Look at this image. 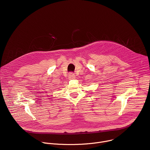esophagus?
<instances>
[{
	"label": "esophagus",
	"instance_id": "34e87169",
	"mask_svg": "<svg viewBox=\"0 0 150 150\" xmlns=\"http://www.w3.org/2000/svg\"><path fill=\"white\" fill-rule=\"evenodd\" d=\"M69 78L70 79H75V75L74 74H71L69 75Z\"/></svg>",
	"mask_w": 150,
	"mask_h": 150
}]
</instances>
